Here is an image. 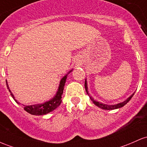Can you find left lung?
Listing matches in <instances>:
<instances>
[{
	"label": "left lung",
	"mask_w": 147,
	"mask_h": 147,
	"mask_svg": "<svg viewBox=\"0 0 147 147\" xmlns=\"http://www.w3.org/2000/svg\"><path fill=\"white\" fill-rule=\"evenodd\" d=\"M85 90H86L87 94L89 95L90 99L92 100V101L93 102V103H94V105H96V106H98V108H101V109L108 110H115V109H118V108H122L123 106H124V105H126V103H128V102L131 99V98L133 97V96L134 95V94H135V92H134V93H133L132 95L128 97L127 99L125 100L124 101L121 102V103H117V104H114V105H108V104H105V103H101V102L95 100L93 98H92V96H90V94H89V92H88V90H87V89H88V88H87V82L86 79H85Z\"/></svg>",
	"instance_id": "1"
}]
</instances>
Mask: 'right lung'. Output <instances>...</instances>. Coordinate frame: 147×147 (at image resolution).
Wrapping results in <instances>:
<instances>
[{
    "label": "right lung",
    "mask_w": 147,
    "mask_h": 147,
    "mask_svg": "<svg viewBox=\"0 0 147 147\" xmlns=\"http://www.w3.org/2000/svg\"><path fill=\"white\" fill-rule=\"evenodd\" d=\"M73 71V69H71V71L67 73L65 76H63V78L60 80V85H59L58 89H57V91L56 92L55 95L51 100H48V101L44 102L42 103H38V104H34V105H26L22 104L23 108L26 110V112L31 114V115H44L46 114H48L51 112L53 111L54 110L56 109L59 105H60L61 102H62V95L63 94V90H64V87H65L66 80H67V76L69 75V73ZM6 85H7V89L9 90V92H10V95L11 96L14 100H15L18 104L20 105L21 103L19 102H18V100L15 99V97H14V94H12V92H11V90H9V85H8L7 80H6Z\"/></svg>",
    "instance_id": "obj_1"
}]
</instances>
